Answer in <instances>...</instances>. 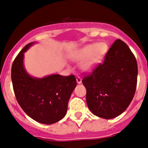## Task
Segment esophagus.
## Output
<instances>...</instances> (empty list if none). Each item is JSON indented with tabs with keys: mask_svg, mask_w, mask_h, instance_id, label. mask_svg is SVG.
Instances as JSON below:
<instances>
[{
	"mask_svg": "<svg viewBox=\"0 0 148 148\" xmlns=\"http://www.w3.org/2000/svg\"><path fill=\"white\" fill-rule=\"evenodd\" d=\"M76 80H77V82L78 83V84H80V83L82 82V78H81L79 76H77V77H76Z\"/></svg>",
	"mask_w": 148,
	"mask_h": 148,
	"instance_id": "esophagus-1",
	"label": "esophagus"
}]
</instances>
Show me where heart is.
Segmentation results:
<instances>
[{
    "label": "heart",
    "instance_id": "obj_1",
    "mask_svg": "<svg viewBox=\"0 0 148 148\" xmlns=\"http://www.w3.org/2000/svg\"><path fill=\"white\" fill-rule=\"evenodd\" d=\"M108 46L104 42L91 43L74 52L71 59L74 61H80L81 69L84 71H90L103 59Z\"/></svg>",
    "mask_w": 148,
    "mask_h": 148
}]
</instances>
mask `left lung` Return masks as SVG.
Segmentation results:
<instances>
[{
    "label": "left lung",
    "instance_id": "left-lung-1",
    "mask_svg": "<svg viewBox=\"0 0 148 148\" xmlns=\"http://www.w3.org/2000/svg\"><path fill=\"white\" fill-rule=\"evenodd\" d=\"M137 76L135 56L125 42L116 40L106 53L103 63L82 79L91 112L107 119L122 114L135 94Z\"/></svg>",
    "mask_w": 148,
    "mask_h": 148
}]
</instances>
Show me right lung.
<instances>
[{
	"mask_svg": "<svg viewBox=\"0 0 148 148\" xmlns=\"http://www.w3.org/2000/svg\"><path fill=\"white\" fill-rule=\"evenodd\" d=\"M34 42L26 45L13 61L11 78L18 103L36 122L52 124L64 117L68 103L77 82L73 75L54 74L43 78L30 76L24 69V53Z\"/></svg>",
	"mask_w": 148,
	"mask_h": 148,
	"instance_id": "obj_1",
	"label": "right lung"
}]
</instances>
